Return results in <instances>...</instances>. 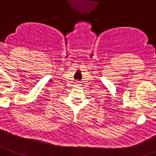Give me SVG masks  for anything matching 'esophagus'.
<instances>
[{"label": "esophagus", "instance_id": "34e87169", "mask_svg": "<svg viewBox=\"0 0 156 156\" xmlns=\"http://www.w3.org/2000/svg\"><path fill=\"white\" fill-rule=\"evenodd\" d=\"M75 84L76 85H79V82H78V81H77V82H75Z\"/></svg>", "mask_w": 156, "mask_h": 156}]
</instances>
